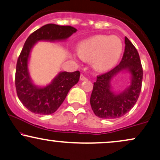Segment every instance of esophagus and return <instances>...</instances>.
<instances>
[{
	"instance_id": "1",
	"label": "esophagus",
	"mask_w": 160,
	"mask_h": 160,
	"mask_svg": "<svg viewBox=\"0 0 160 160\" xmlns=\"http://www.w3.org/2000/svg\"><path fill=\"white\" fill-rule=\"evenodd\" d=\"M80 80H82V81H84V80H87V79H86L85 77L83 76V75L82 74H81L80 75Z\"/></svg>"
}]
</instances>
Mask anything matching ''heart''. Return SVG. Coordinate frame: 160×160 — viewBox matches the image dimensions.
I'll return each mask as SVG.
<instances>
[{
	"instance_id": "1",
	"label": "heart",
	"mask_w": 160,
	"mask_h": 160,
	"mask_svg": "<svg viewBox=\"0 0 160 160\" xmlns=\"http://www.w3.org/2000/svg\"><path fill=\"white\" fill-rule=\"evenodd\" d=\"M122 51V40L112 36H95L78 45L79 56L86 60H92V67L97 72H105L114 66Z\"/></svg>"
}]
</instances>
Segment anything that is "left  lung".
<instances>
[{
  "label": "left lung",
  "mask_w": 160,
  "mask_h": 160,
  "mask_svg": "<svg viewBox=\"0 0 160 160\" xmlns=\"http://www.w3.org/2000/svg\"><path fill=\"white\" fill-rule=\"evenodd\" d=\"M125 49L119 65L109 72L97 77L94 82L90 104L96 116L105 119L120 118L131 109L138 98L143 71L137 50L125 36ZM130 74V84L121 92H115L111 82L117 75Z\"/></svg>",
  "instance_id": "1"
}]
</instances>
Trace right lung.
I'll use <instances>...</instances> for the list:
<instances>
[{
    "mask_svg": "<svg viewBox=\"0 0 160 160\" xmlns=\"http://www.w3.org/2000/svg\"><path fill=\"white\" fill-rule=\"evenodd\" d=\"M77 29L71 26L48 24L30 34L19 56L15 72L17 95L22 104L38 115L53 114L60 107L69 90L80 79V72H60L46 86L36 85L30 77L29 61L32 49L38 42L65 41Z\"/></svg>",
    "mask_w": 160,
    "mask_h": 160,
    "instance_id": "right-lung-1",
    "label": "right lung"
}]
</instances>
